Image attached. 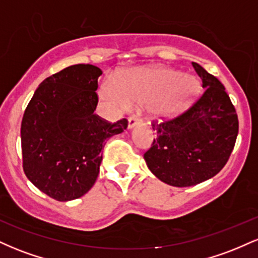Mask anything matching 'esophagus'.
<instances>
[{
	"label": "esophagus",
	"instance_id": "1",
	"mask_svg": "<svg viewBox=\"0 0 258 258\" xmlns=\"http://www.w3.org/2000/svg\"><path fill=\"white\" fill-rule=\"evenodd\" d=\"M142 123V119H139L137 116H131L128 117V128H132V127L139 125Z\"/></svg>",
	"mask_w": 258,
	"mask_h": 258
}]
</instances>
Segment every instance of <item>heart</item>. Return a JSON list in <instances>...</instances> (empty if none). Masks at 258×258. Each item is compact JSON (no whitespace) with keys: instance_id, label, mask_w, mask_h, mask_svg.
<instances>
[{"instance_id":"1","label":"heart","mask_w":258,"mask_h":258,"mask_svg":"<svg viewBox=\"0 0 258 258\" xmlns=\"http://www.w3.org/2000/svg\"><path fill=\"white\" fill-rule=\"evenodd\" d=\"M199 88L194 76L182 75L178 70L137 68L119 75L115 87L105 86L103 96L120 108L153 102V114L166 117L185 109L197 97Z\"/></svg>"}]
</instances>
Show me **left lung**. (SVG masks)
Instances as JSON below:
<instances>
[{
	"label": "left lung",
	"mask_w": 258,
	"mask_h": 258,
	"mask_svg": "<svg viewBox=\"0 0 258 258\" xmlns=\"http://www.w3.org/2000/svg\"><path fill=\"white\" fill-rule=\"evenodd\" d=\"M205 88L188 110L153 121L156 137L144 153L148 167L162 182L190 186L217 174L235 146L239 121L224 86L201 65L191 63Z\"/></svg>",
	"instance_id": "obj_1"
}]
</instances>
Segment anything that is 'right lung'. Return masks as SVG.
Here are the masks:
<instances>
[{"mask_svg":"<svg viewBox=\"0 0 258 258\" xmlns=\"http://www.w3.org/2000/svg\"><path fill=\"white\" fill-rule=\"evenodd\" d=\"M99 68L76 64L41 82L22 120L23 168L36 188L58 201L78 199L93 186L105 141L127 128L94 114Z\"/></svg>","mask_w":258,"mask_h":258,"instance_id":"add662e5","label":"right lung"}]
</instances>
